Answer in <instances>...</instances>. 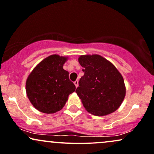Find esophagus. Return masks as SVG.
<instances>
[{
    "instance_id": "esophagus-1",
    "label": "esophagus",
    "mask_w": 154,
    "mask_h": 154,
    "mask_svg": "<svg viewBox=\"0 0 154 154\" xmlns=\"http://www.w3.org/2000/svg\"><path fill=\"white\" fill-rule=\"evenodd\" d=\"M74 84H75V87H78V86H79V82H78V81H75V82H74Z\"/></svg>"
}]
</instances>
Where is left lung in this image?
I'll list each match as a JSON object with an SVG mask.
<instances>
[{"label":"left lung","mask_w":154,"mask_h":154,"mask_svg":"<svg viewBox=\"0 0 154 154\" xmlns=\"http://www.w3.org/2000/svg\"><path fill=\"white\" fill-rule=\"evenodd\" d=\"M84 75L75 92L86 111L103 116L116 110L126 95L123 76L110 61L99 54L81 55Z\"/></svg>","instance_id":"left-lung-1"}]
</instances>
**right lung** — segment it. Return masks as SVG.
Wrapping results in <instances>:
<instances>
[{
	"instance_id": "right-lung-1",
	"label": "right lung",
	"mask_w": 154,
	"mask_h": 154,
	"mask_svg": "<svg viewBox=\"0 0 154 154\" xmlns=\"http://www.w3.org/2000/svg\"><path fill=\"white\" fill-rule=\"evenodd\" d=\"M68 57L52 54L33 68L26 81L25 89L31 104L40 112L54 113L65 106L68 96L75 90L64 70Z\"/></svg>"
}]
</instances>
